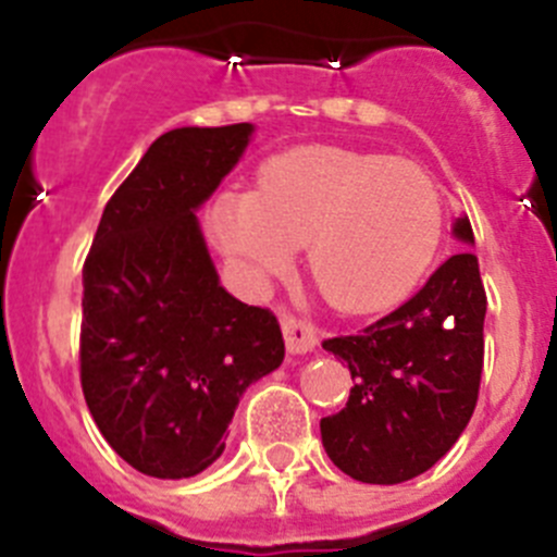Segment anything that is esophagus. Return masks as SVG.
Here are the masks:
<instances>
[{"instance_id": "34e87169", "label": "esophagus", "mask_w": 557, "mask_h": 557, "mask_svg": "<svg viewBox=\"0 0 557 557\" xmlns=\"http://www.w3.org/2000/svg\"><path fill=\"white\" fill-rule=\"evenodd\" d=\"M282 329H284V343H287V351L307 354L318 346V329H314L309 321H304V318H295V314H282Z\"/></svg>"}]
</instances>
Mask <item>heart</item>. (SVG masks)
<instances>
[{"mask_svg":"<svg viewBox=\"0 0 557 557\" xmlns=\"http://www.w3.org/2000/svg\"><path fill=\"white\" fill-rule=\"evenodd\" d=\"M211 236L248 282L282 273L307 245L314 287L343 312H376L426 273L444 234L430 172L385 152L301 145L264 161L259 189H225Z\"/></svg>","mask_w":557,"mask_h":557,"instance_id":"1","label":"heart"}]
</instances>
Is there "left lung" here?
Returning <instances> with one entry per match:
<instances>
[{
	"label": "left lung",
	"mask_w": 557,
	"mask_h": 557,
	"mask_svg": "<svg viewBox=\"0 0 557 557\" xmlns=\"http://www.w3.org/2000/svg\"><path fill=\"white\" fill-rule=\"evenodd\" d=\"M455 236L474 245L469 218L457 220ZM485 309L480 262L462 250L396 312L323 339L354 379L346 407L321 418L326 455L343 474L396 485L424 474L457 444L480 396Z\"/></svg>",
	"instance_id": "8db88e82"
}]
</instances>
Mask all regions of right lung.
I'll return each instance as SVG.
<instances>
[{
    "label": "right lung",
    "instance_id": "obj_1",
    "mask_svg": "<svg viewBox=\"0 0 557 557\" xmlns=\"http://www.w3.org/2000/svg\"><path fill=\"white\" fill-rule=\"evenodd\" d=\"M250 133L239 122L159 136L108 200L83 264V396L147 476L209 469L245 387L284 359L275 314L220 287L195 218Z\"/></svg>",
    "mask_w": 557,
    "mask_h": 557
}]
</instances>
